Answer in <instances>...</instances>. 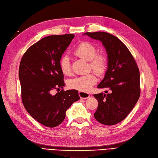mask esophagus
<instances>
[{
    "label": "esophagus",
    "mask_w": 158,
    "mask_h": 158,
    "mask_svg": "<svg viewBox=\"0 0 158 158\" xmlns=\"http://www.w3.org/2000/svg\"><path fill=\"white\" fill-rule=\"evenodd\" d=\"M79 96L80 98L83 99H86L90 97V94L88 93L83 92V91H79Z\"/></svg>",
    "instance_id": "obj_1"
}]
</instances>
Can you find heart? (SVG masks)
Listing matches in <instances>:
<instances>
[{
	"label": "heart",
	"mask_w": 158,
	"mask_h": 158,
	"mask_svg": "<svg viewBox=\"0 0 158 158\" xmlns=\"http://www.w3.org/2000/svg\"><path fill=\"white\" fill-rule=\"evenodd\" d=\"M74 54L81 59L89 61V65L96 73L104 72L106 65V59L102 54H96L95 47L89 42H82L74 50ZM59 67L64 74L69 75L71 73V64L69 57L63 56L59 60ZM97 82V78L93 73H88L70 79L67 85L72 89L80 91H89L93 85Z\"/></svg>",
	"instance_id": "heart-1"
}]
</instances>
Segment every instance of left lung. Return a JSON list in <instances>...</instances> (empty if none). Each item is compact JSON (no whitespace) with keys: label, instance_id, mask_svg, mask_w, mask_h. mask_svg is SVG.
<instances>
[{"label":"left lung","instance_id":"obj_1","mask_svg":"<svg viewBox=\"0 0 158 158\" xmlns=\"http://www.w3.org/2000/svg\"><path fill=\"white\" fill-rule=\"evenodd\" d=\"M84 35L100 41L108 55L107 70L98 88L110 93L93 95L98 101L94 117L102 124L115 125L127 117L139 99V69L130 50L117 37L106 32Z\"/></svg>","mask_w":158,"mask_h":158}]
</instances>
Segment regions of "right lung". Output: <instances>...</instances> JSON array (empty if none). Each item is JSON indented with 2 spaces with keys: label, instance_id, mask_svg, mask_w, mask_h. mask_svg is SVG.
<instances>
[{
  "label": "right lung",
  "instance_id": "add662e5",
  "mask_svg": "<svg viewBox=\"0 0 158 158\" xmlns=\"http://www.w3.org/2000/svg\"><path fill=\"white\" fill-rule=\"evenodd\" d=\"M74 35H50L41 39L26 51L19 67L22 99L32 117L48 127L64 121L66 111L80 99L77 90L63 89V73L59 60ZM54 89L58 93L52 94Z\"/></svg>",
  "mask_w": 158,
  "mask_h": 158
}]
</instances>
